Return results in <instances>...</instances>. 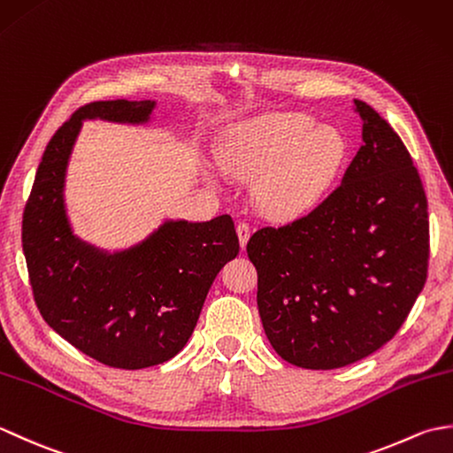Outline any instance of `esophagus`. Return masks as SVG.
I'll list each match as a JSON object with an SVG mask.
<instances>
[{
    "label": "esophagus",
    "mask_w": 453,
    "mask_h": 453,
    "mask_svg": "<svg viewBox=\"0 0 453 453\" xmlns=\"http://www.w3.org/2000/svg\"><path fill=\"white\" fill-rule=\"evenodd\" d=\"M237 237H239V243H242V249H245L249 237H251V227H249L247 221H239L237 224Z\"/></svg>",
    "instance_id": "1"
}]
</instances>
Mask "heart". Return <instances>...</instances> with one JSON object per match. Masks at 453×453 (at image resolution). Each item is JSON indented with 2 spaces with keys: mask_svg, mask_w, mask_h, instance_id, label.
<instances>
[{
  "mask_svg": "<svg viewBox=\"0 0 453 453\" xmlns=\"http://www.w3.org/2000/svg\"><path fill=\"white\" fill-rule=\"evenodd\" d=\"M344 140L313 128L303 114H271L237 127L221 143V167L242 179L261 177L255 198L273 219H294L315 208L339 173Z\"/></svg>",
  "mask_w": 453,
  "mask_h": 453,
  "instance_id": "b5f03b06",
  "label": "heart"
}]
</instances>
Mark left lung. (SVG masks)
<instances>
[{"label":"left lung","instance_id":"8db88e82","mask_svg":"<svg viewBox=\"0 0 453 453\" xmlns=\"http://www.w3.org/2000/svg\"><path fill=\"white\" fill-rule=\"evenodd\" d=\"M362 146L310 214L251 235L257 305L273 349L307 370L358 362L391 341L426 282L428 202L411 153L354 99Z\"/></svg>","mask_w":453,"mask_h":453}]
</instances>
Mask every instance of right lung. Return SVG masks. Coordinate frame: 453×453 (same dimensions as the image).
I'll return each instance as SVG.
<instances>
[{
    "instance_id": "add662e5",
    "label": "right lung",
    "mask_w": 453,
    "mask_h": 453,
    "mask_svg": "<svg viewBox=\"0 0 453 453\" xmlns=\"http://www.w3.org/2000/svg\"><path fill=\"white\" fill-rule=\"evenodd\" d=\"M156 101H95L56 130L23 211V253L42 319L111 368L142 370L177 356L195 331L211 282L237 257L227 214L169 219L119 253L81 242L64 204L65 169L85 119L142 124Z\"/></svg>"
}]
</instances>
